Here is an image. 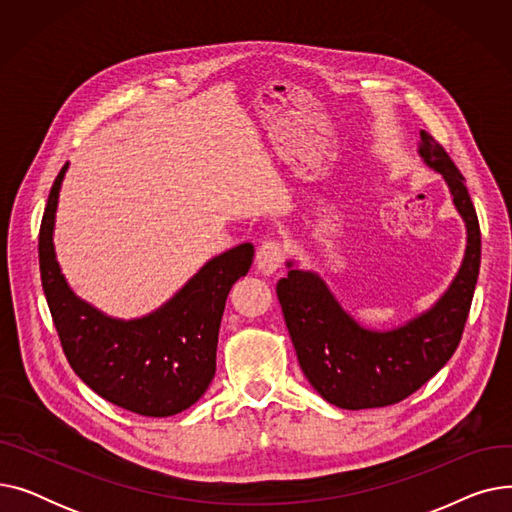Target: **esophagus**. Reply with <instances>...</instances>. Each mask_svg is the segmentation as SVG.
Listing matches in <instances>:
<instances>
[{
	"label": "esophagus",
	"instance_id": "34e87169",
	"mask_svg": "<svg viewBox=\"0 0 512 512\" xmlns=\"http://www.w3.org/2000/svg\"><path fill=\"white\" fill-rule=\"evenodd\" d=\"M284 261V249L278 240H265L263 245L257 249L255 255V263H257V270L263 276H272L278 272V267Z\"/></svg>",
	"mask_w": 512,
	"mask_h": 512
}]
</instances>
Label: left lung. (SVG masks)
Segmentation results:
<instances>
[{
  "mask_svg": "<svg viewBox=\"0 0 512 512\" xmlns=\"http://www.w3.org/2000/svg\"><path fill=\"white\" fill-rule=\"evenodd\" d=\"M419 157L440 174L467 228L463 263L442 297L392 330H371L342 309L317 272L286 261L276 286L284 321L309 384L340 409L388 407L405 400L448 363L461 342L481 261V234L465 178L421 130Z\"/></svg>",
  "mask_w": 512,
  "mask_h": 512,
  "instance_id": "left-lung-1",
  "label": "left lung"
}]
</instances>
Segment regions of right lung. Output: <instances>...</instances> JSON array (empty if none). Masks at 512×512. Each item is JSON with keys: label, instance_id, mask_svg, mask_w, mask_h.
<instances>
[{"label": "right lung", "instance_id": "obj_1", "mask_svg": "<svg viewBox=\"0 0 512 512\" xmlns=\"http://www.w3.org/2000/svg\"><path fill=\"white\" fill-rule=\"evenodd\" d=\"M51 186L39 232L45 299L64 355L93 392L145 417L176 415L205 394L215 375L220 321L232 284L247 276L251 242L209 259L170 301L137 317L118 319L89 305L68 286L53 247L62 180Z\"/></svg>", "mask_w": 512, "mask_h": 512}]
</instances>
